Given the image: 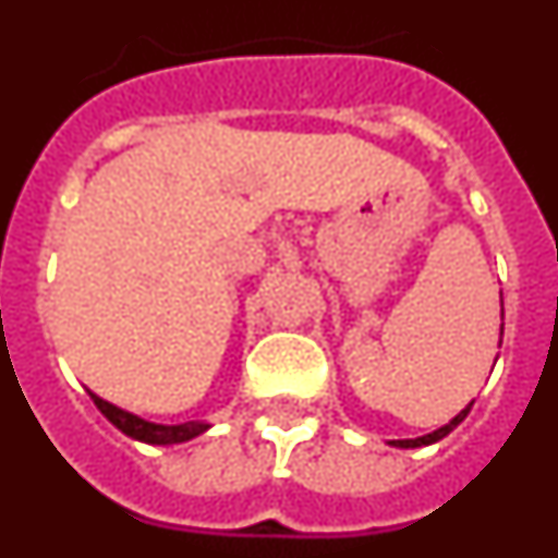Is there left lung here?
<instances>
[{"label": "left lung", "instance_id": "left-lung-1", "mask_svg": "<svg viewBox=\"0 0 558 558\" xmlns=\"http://www.w3.org/2000/svg\"><path fill=\"white\" fill-rule=\"evenodd\" d=\"M470 408H472V402L466 408H463L461 413H458L456 418H450V422H447L445 427H438V430H433V433H427V436H418V438H397V441H388V445H393V447H402V450H413V447H427V445H436V441H441V438L445 436H450L452 430H456L458 425H461L463 418H466V413H470Z\"/></svg>", "mask_w": 558, "mask_h": 558}]
</instances>
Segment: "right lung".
<instances>
[{"label":"right lung","mask_w":558,"mask_h":558,"mask_svg":"<svg viewBox=\"0 0 558 558\" xmlns=\"http://www.w3.org/2000/svg\"><path fill=\"white\" fill-rule=\"evenodd\" d=\"M92 393V391H88ZM95 405L100 408L102 416L111 422L117 430H122L125 436L136 438V441H145V445H181V441H190V438L201 436V433L209 430L206 422H184V425H156V422H147V418L136 416V413H128L122 408L111 405L106 399H100L97 393H92Z\"/></svg>","instance_id":"right-lung-1"}]
</instances>
